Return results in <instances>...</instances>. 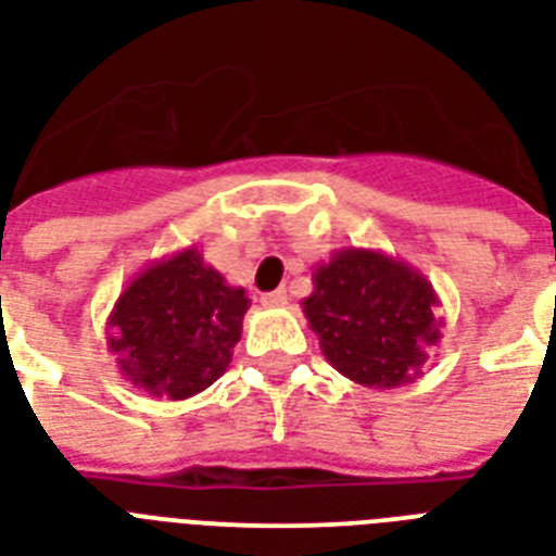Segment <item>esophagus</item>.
Segmentation results:
<instances>
[{
  "instance_id": "obj_1",
  "label": "esophagus",
  "mask_w": 556,
  "mask_h": 556,
  "mask_svg": "<svg viewBox=\"0 0 556 556\" xmlns=\"http://www.w3.org/2000/svg\"><path fill=\"white\" fill-rule=\"evenodd\" d=\"M288 303L286 291H270V294H262V305H268V308H279V305Z\"/></svg>"
}]
</instances>
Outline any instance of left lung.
<instances>
[{"instance_id": "1", "label": "left lung", "mask_w": 556, "mask_h": 556, "mask_svg": "<svg viewBox=\"0 0 556 556\" xmlns=\"http://www.w3.org/2000/svg\"><path fill=\"white\" fill-rule=\"evenodd\" d=\"M303 314L323 357L361 387L395 389L421 378L441 340V300L421 270L378 248H340L312 270Z\"/></svg>"}]
</instances>
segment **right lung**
Masks as SVG:
<instances>
[{
    "label": "right lung",
    "mask_w": 556,
    "mask_h": 556,
    "mask_svg": "<svg viewBox=\"0 0 556 556\" xmlns=\"http://www.w3.org/2000/svg\"><path fill=\"white\" fill-rule=\"evenodd\" d=\"M251 300L195 244L135 274L106 317V346L135 387L187 401L230 366Z\"/></svg>",
    "instance_id": "obj_1"
}]
</instances>
